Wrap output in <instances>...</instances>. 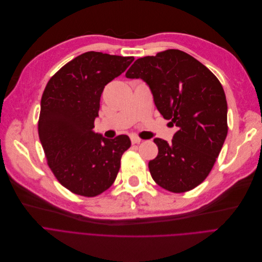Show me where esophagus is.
<instances>
[{"mask_svg":"<svg viewBox=\"0 0 262 262\" xmlns=\"http://www.w3.org/2000/svg\"><path fill=\"white\" fill-rule=\"evenodd\" d=\"M130 140H131L132 144H139V143L142 142V140L139 138V136H136V135H131L130 136Z\"/></svg>","mask_w":262,"mask_h":262,"instance_id":"34e87169","label":"esophagus"}]
</instances>
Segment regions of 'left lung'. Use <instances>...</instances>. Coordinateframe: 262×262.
<instances>
[{
    "label": "left lung",
    "mask_w": 262,
    "mask_h": 262,
    "mask_svg": "<svg viewBox=\"0 0 262 262\" xmlns=\"http://www.w3.org/2000/svg\"><path fill=\"white\" fill-rule=\"evenodd\" d=\"M126 77L144 80L162 116L179 129L170 144L154 140L159 152L148 163L152 179L172 193L193 190L208 177L227 136L221 82L201 61L176 49L136 59Z\"/></svg>",
    "instance_id": "8db88e82"
}]
</instances>
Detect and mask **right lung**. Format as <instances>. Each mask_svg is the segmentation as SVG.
<instances>
[{"mask_svg":"<svg viewBox=\"0 0 262 262\" xmlns=\"http://www.w3.org/2000/svg\"><path fill=\"white\" fill-rule=\"evenodd\" d=\"M133 56L85 52L49 80L40 102L38 134L48 165L70 192L95 197L114 183L127 135L104 139L95 118L104 86L126 70Z\"/></svg>","mask_w":262,"mask_h":262,"instance_id":"right-lung-1","label":"right lung"}]
</instances>
